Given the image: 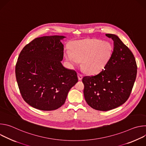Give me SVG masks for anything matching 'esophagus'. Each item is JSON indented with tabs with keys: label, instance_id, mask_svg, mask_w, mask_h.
<instances>
[{
	"label": "esophagus",
	"instance_id": "1",
	"mask_svg": "<svg viewBox=\"0 0 146 146\" xmlns=\"http://www.w3.org/2000/svg\"><path fill=\"white\" fill-rule=\"evenodd\" d=\"M77 76H78V80H82V75L81 74H80V73H78L77 74Z\"/></svg>",
	"mask_w": 146,
	"mask_h": 146
}]
</instances>
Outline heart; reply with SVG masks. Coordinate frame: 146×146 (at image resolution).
<instances>
[{"label":"heart","instance_id":"heart-1","mask_svg":"<svg viewBox=\"0 0 146 146\" xmlns=\"http://www.w3.org/2000/svg\"><path fill=\"white\" fill-rule=\"evenodd\" d=\"M71 51L66 49L64 54L72 66H77L82 61V67L90 74L101 72L109 61L113 48L108 41L96 38L77 40L70 46Z\"/></svg>","mask_w":146,"mask_h":146}]
</instances>
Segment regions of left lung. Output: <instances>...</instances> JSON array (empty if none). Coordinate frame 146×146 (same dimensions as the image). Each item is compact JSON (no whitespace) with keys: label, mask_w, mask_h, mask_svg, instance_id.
<instances>
[{"label":"left lung","mask_w":146,"mask_h":146,"mask_svg":"<svg viewBox=\"0 0 146 146\" xmlns=\"http://www.w3.org/2000/svg\"><path fill=\"white\" fill-rule=\"evenodd\" d=\"M106 36L114 42L109 61L100 73L82 80L86 101L92 108L100 111L114 109L128 100L137 69L133 54L119 38L113 34Z\"/></svg>","instance_id":"8db88e82"}]
</instances>
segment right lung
<instances>
[{"instance_id": "obj_1", "label": "right lung", "mask_w": 146, "mask_h": 146, "mask_svg": "<svg viewBox=\"0 0 146 146\" xmlns=\"http://www.w3.org/2000/svg\"><path fill=\"white\" fill-rule=\"evenodd\" d=\"M62 36L37 37L21 51L15 65V76L24 100L43 111L60 108L70 88L78 82L76 71L62 65Z\"/></svg>"}]
</instances>
